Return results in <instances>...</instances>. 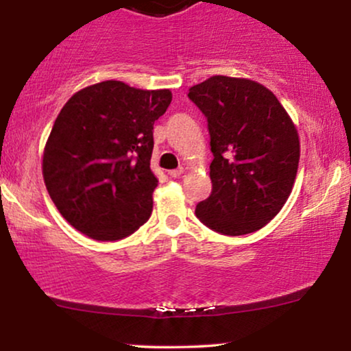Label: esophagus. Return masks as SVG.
Instances as JSON below:
<instances>
[{
    "label": "esophagus",
    "mask_w": 351,
    "mask_h": 351,
    "mask_svg": "<svg viewBox=\"0 0 351 351\" xmlns=\"http://www.w3.org/2000/svg\"><path fill=\"white\" fill-rule=\"evenodd\" d=\"M184 173V168L183 167H180V168H176V170H171V171H168V175L171 176V178H178V176H181Z\"/></svg>",
    "instance_id": "34e87169"
}]
</instances>
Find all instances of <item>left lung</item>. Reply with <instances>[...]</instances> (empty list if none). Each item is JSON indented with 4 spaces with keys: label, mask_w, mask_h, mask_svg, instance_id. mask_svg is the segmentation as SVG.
Segmentation results:
<instances>
[{
    "label": "left lung",
    "mask_w": 351,
    "mask_h": 351,
    "mask_svg": "<svg viewBox=\"0 0 351 351\" xmlns=\"http://www.w3.org/2000/svg\"><path fill=\"white\" fill-rule=\"evenodd\" d=\"M188 97L208 120L213 191L196 206L208 228L243 236L264 228L291 196L300 158L297 128L276 95L251 79L213 75Z\"/></svg>",
    "instance_id": "obj_1"
}]
</instances>
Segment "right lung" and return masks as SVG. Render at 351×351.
I'll return each instance as SVG.
<instances>
[{
  "label": "right lung",
  "instance_id": "1",
  "mask_svg": "<svg viewBox=\"0 0 351 351\" xmlns=\"http://www.w3.org/2000/svg\"><path fill=\"white\" fill-rule=\"evenodd\" d=\"M170 88L106 80L75 92L44 147L43 176L64 219L95 241H119L148 221L158 178L150 170L153 123Z\"/></svg>",
  "mask_w": 351,
  "mask_h": 351
}]
</instances>
